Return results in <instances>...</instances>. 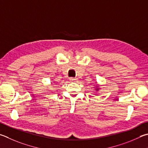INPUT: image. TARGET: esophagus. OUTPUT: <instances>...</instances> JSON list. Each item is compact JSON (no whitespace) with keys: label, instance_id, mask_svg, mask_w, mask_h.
<instances>
[{"label":"esophagus","instance_id":"34e87169","mask_svg":"<svg viewBox=\"0 0 148 148\" xmlns=\"http://www.w3.org/2000/svg\"><path fill=\"white\" fill-rule=\"evenodd\" d=\"M69 80L71 82H76L77 80V79L76 78V77H71V78L69 79Z\"/></svg>","mask_w":148,"mask_h":148}]
</instances>
